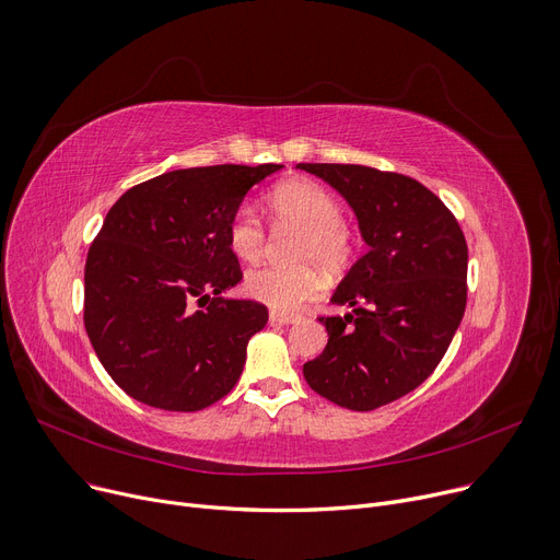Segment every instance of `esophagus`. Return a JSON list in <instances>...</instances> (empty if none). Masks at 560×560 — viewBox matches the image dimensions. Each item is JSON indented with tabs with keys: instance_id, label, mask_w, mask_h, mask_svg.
<instances>
[{
	"instance_id": "34e87169",
	"label": "esophagus",
	"mask_w": 560,
	"mask_h": 560,
	"mask_svg": "<svg viewBox=\"0 0 560 560\" xmlns=\"http://www.w3.org/2000/svg\"><path fill=\"white\" fill-rule=\"evenodd\" d=\"M302 318L298 313H285V311H270V323L272 325H293Z\"/></svg>"
}]
</instances>
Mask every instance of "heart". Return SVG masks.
<instances>
[{
  "mask_svg": "<svg viewBox=\"0 0 560 560\" xmlns=\"http://www.w3.org/2000/svg\"><path fill=\"white\" fill-rule=\"evenodd\" d=\"M275 222L304 231L295 247L298 260L318 262L327 272H343L354 254V237L343 224V206L320 185L288 183L267 199ZM229 247L242 260H258L267 247L260 217L240 206L229 222ZM323 279L313 265H260L247 272V293L277 311H293L320 293Z\"/></svg>",
  "mask_w": 560,
  "mask_h": 560,
  "instance_id": "b5f03b06",
  "label": "heart"
}]
</instances>
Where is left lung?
<instances>
[{"label":"left lung","instance_id":"1","mask_svg":"<svg viewBox=\"0 0 560 560\" xmlns=\"http://www.w3.org/2000/svg\"><path fill=\"white\" fill-rule=\"evenodd\" d=\"M329 183L357 214L369 252L323 315L327 348L304 363L315 394L354 411L394 402L430 377L467 306V240L419 180L361 164H298Z\"/></svg>","mask_w":560,"mask_h":560}]
</instances>
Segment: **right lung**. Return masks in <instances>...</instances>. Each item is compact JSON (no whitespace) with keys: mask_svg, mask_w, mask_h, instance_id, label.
Here are the masks:
<instances>
[{"mask_svg":"<svg viewBox=\"0 0 560 560\" xmlns=\"http://www.w3.org/2000/svg\"><path fill=\"white\" fill-rule=\"evenodd\" d=\"M279 168H178L135 185L109 208L86 256L84 327L130 398L199 411L240 380L267 308L222 298L242 279L226 231L245 194Z\"/></svg>","mask_w":560,"mask_h":560,"instance_id":"1","label":"right lung"}]
</instances>
